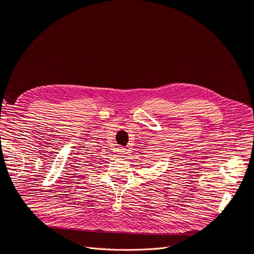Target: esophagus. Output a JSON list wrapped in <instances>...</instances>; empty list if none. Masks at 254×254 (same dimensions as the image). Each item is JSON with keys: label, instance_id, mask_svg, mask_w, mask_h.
<instances>
[{"label": "esophagus", "instance_id": "esophagus-1", "mask_svg": "<svg viewBox=\"0 0 254 254\" xmlns=\"http://www.w3.org/2000/svg\"><path fill=\"white\" fill-rule=\"evenodd\" d=\"M119 151H120L121 155H123V156L127 155V151H126V149H125V148H121V149H119Z\"/></svg>", "mask_w": 254, "mask_h": 254}]
</instances>
